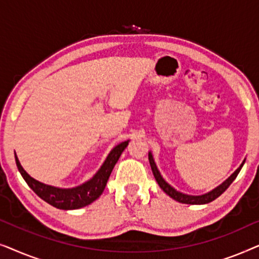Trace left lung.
I'll list each match as a JSON object with an SVG mask.
<instances>
[{
    "mask_svg": "<svg viewBox=\"0 0 259 259\" xmlns=\"http://www.w3.org/2000/svg\"><path fill=\"white\" fill-rule=\"evenodd\" d=\"M148 160H150V165H151L152 172H153L154 178H155V180H157L158 185L160 186V189L164 191L166 194H168V196L171 197L172 199L179 201V203L191 204V205H201V204L211 203L212 200H214L215 198H218L222 193H224L225 191H226V189H228V187L232 184L233 180L236 179V177L238 176L239 171L243 167L244 162H245V160H244L242 162V165H240L239 167L237 168L236 171L233 172L232 175L230 176L228 179L225 180L224 183L221 184V185L215 187V189L210 191V192H207V193H205V194H201V196H190V194H185V193L179 192V191H177L175 187H172L168 183L165 182L164 178H162L161 175H160V172H159L157 165H155L153 155H152L151 152H148Z\"/></svg>",
    "mask_w": 259,
    "mask_h": 259,
    "instance_id": "obj_1",
    "label": "left lung"
}]
</instances>
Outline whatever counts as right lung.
<instances>
[{"label": "right lung", "instance_id": "add662e5", "mask_svg": "<svg viewBox=\"0 0 259 259\" xmlns=\"http://www.w3.org/2000/svg\"><path fill=\"white\" fill-rule=\"evenodd\" d=\"M128 141H123V143L119 144L111 151L108 157L100 169L95 173L92 179L88 180L82 185L73 187V189H59V187H54L51 185H46L44 183L37 182L36 179L31 178L28 173L24 171L22 166H21L19 159H17L15 154L16 166L19 168L21 176L26 180L28 186L37 194L41 199L47 201L52 206L60 210H76V208H81L86 205H90L97 200L101 193L104 192L106 184L111 176V173L114 168L116 161L119 160L120 155L123 152V150L128 145Z\"/></svg>", "mask_w": 259, "mask_h": 259}]
</instances>
